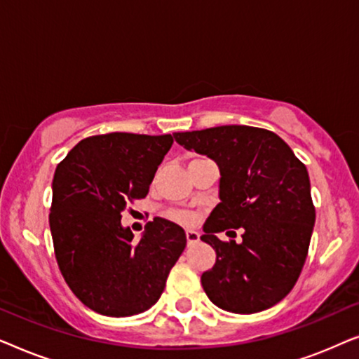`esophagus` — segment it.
<instances>
[{
    "instance_id": "obj_1",
    "label": "esophagus",
    "mask_w": 359,
    "mask_h": 359,
    "mask_svg": "<svg viewBox=\"0 0 359 359\" xmlns=\"http://www.w3.org/2000/svg\"><path fill=\"white\" fill-rule=\"evenodd\" d=\"M186 238H188V245H196L199 242V233L196 230H186Z\"/></svg>"
}]
</instances>
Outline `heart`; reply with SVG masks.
Listing matches in <instances>:
<instances>
[{
	"mask_svg": "<svg viewBox=\"0 0 359 359\" xmlns=\"http://www.w3.org/2000/svg\"><path fill=\"white\" fill-rule=\"evenodd\" d=\"M168 217L171 220H175V222H180L183 225H189L194 222V214L193 212H188V210H171L168 212Z\"/></svg>",
	"mask_w": 359,
	"mask_h": 359,
	"instance_id": "obj_1",
	"label": "heart"
}]
</instances>
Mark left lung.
<instances>
[{
    "label": "left lung",
    "mask_w": 359,
    "mask_h": 359,
    "mask_svg": "<svg viewBox=\"0 0 359 359\" xmlns=\"http://www.w3.org/2000/svg\"><path fill=\"white\" fill-rule=\"evenodd\" d=\"M173 137L186 150L212 158L220 171V203L201 237L217 255L201 276L205 294L233 313L273 307L296 284L316 224L306 165L281 137L259 127L220 126ZM240 226L242 244L217 237Z\"/></svg>",
    "instance_id": "left-lung-1"
}]
</instances>
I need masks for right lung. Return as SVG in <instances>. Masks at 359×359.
<instances>
[{"mask_svg":"<svg viewBox=\"0 0 359 359\" xmlns=\"http://www.w3.org/2000/svg\"><path fill=\"white\" fill-rule=\"evenodd\" d=\"M173 137L112 132L83 139L58 163L48 224L62 276L101 316L130 317L154 306L186 247L184 230L155 217L139 242L121 212L149 194Z\"/></svg>","mask_w":359,"mask_h":359,"instance_id":"obj_1","label":"right lung"}]
</instances>
